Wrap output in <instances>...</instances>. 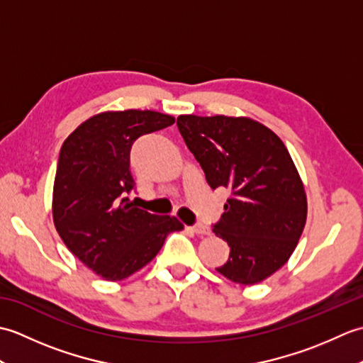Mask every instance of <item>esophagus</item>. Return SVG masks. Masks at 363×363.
I'll list each match as a JSON object with an SVG mask.
<instances>
[{
	"label": "esophagus",
	"mask_w": 363,
	"mask_h": 363,
	"mask_svg": "<svg viewBox=\"0 0 363 363\" xmlns=\"http://www.w3.org/2000/svg\"><path fill=\"white\" fill-rule=\"evenodd\" d=\"M191 229H194V233L198 235H209L211 234V229L206 225H203V223H198V225H195Z\"/></svg>",
	"instance_id": "obj_1"
}]
</instances>
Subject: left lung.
<instances>
[{"label": "left lung", "instance_id": "left-lung-1", "mask_svg": "<svg viewBox=\"0 0 363 363\" xmlns=\"http://www.w3.org/2000/svg\"><path fill=\"white\" fill-rule=\"evenodd\" d=\"M176 125L211 189L230 191L212 229L230 248L217 272L243 285L267 279L290 259L307 218L287 148L272 129L245 117L181 115Z\"/></svg>", "mask_w": 363, "mask_h": 363}]
</instances>
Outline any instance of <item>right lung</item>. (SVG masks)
I'll list each match as a JSON object with an SVG mask.
<instances>
[{
  "label": "right lung",
  "instance_id": "add662e5",
  "mask_svg": "<svg viewBox=\"0 0 363 363\" xmlns=\"http://www.w3.org/2000/svg\"><path fill=\"white\" fill-rule=\"evenodd\" d=\"M154 111L103 112L84 121L60 148L52 189V220L65 246L106 281L126 279L160 251L176 217L138 209L128 195L130 148L138 137L172 126Z\"/></svg>",
  "mask_w": 363,
  "mask_h": 363
}]
</instances>
